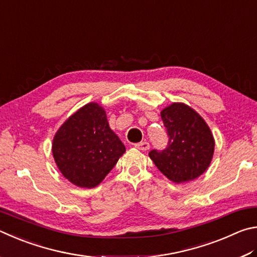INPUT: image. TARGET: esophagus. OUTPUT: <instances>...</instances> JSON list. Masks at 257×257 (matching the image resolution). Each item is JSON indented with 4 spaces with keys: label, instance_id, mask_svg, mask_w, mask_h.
I'll return each mask as SVG.
<instances>
[{
    "label": "esophagus",
    "instance_id": "1",
    "mask_svg": "<svg viewBox=\"0 0 257 257\" xmlns=\"http://www.w3.org/2000/svg\"><path fill=\"white\" fill-rule=\"evenodd\" d=\"M136 148H137V149H139V150L147 151V150H149L150 145H149V142L143 141V142H140V143H137V145H136Z\"/></svg>",
    "mask_w": 257,
    "mask_h": 257
}]
</instances>
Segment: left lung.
Returning <instances> with one entry per match:
<instances>
[{"instance_id": "obj_1", "label": "left lung", "mask_w": 257, "mask_h": 257, "mask_svg": "<svg viewBox=\"0 0 257 257\" xmlns=\"http://www.w3.org/2000/svg\"><path fill=\"white\" fill-rule=\"evenodd\" d=\"M167 128L168 145L151 150L149 157L169 181L176 184L193 181L211 164L214 139L205 120L183 102H174L161 110Z\"/></svg>"}]
</instances>
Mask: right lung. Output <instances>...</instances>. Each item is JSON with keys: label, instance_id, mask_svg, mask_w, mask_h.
<instances>
[{"label": "right lung", "instance_id": "add662e5", "mask_svg": "<svg viewBox=\"0 0 257 257\" xmlns=\"http://www.w3.org/2000/svg\"><path fill=\"white\" fill-rule=\"evenodd\" d=\"M52 151L63 176L76 186L92 188L114 168L125 147L110 130L105 109L89 102L58 128Z\"/></svg>", "mask_w": 257, "mask_h": 257}]
</instances>
